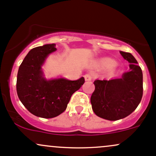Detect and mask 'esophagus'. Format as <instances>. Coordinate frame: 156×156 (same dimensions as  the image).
<instances>
[{"mask_svg": "<svg viewBox=\"0 0 156 156\" xmlns=\"http://www.w3.org/2000/svg\"><path fill=\"white\" fill-rule=\"evenodd\" d=\"M84 78L87 81H91L92 78V73H87L84 75Z\"/></svg>", "mask_w": 156, "mask_h": 156, "instance_id": "34e87169", "label": "esophagus"}]
</instances>
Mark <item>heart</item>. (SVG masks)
<instances>
[{
    "label": "heart",
    "mask_w": 156,
    "mask_h": 156,
    "mask_svg": "<svg viewBox=\"0 0 156 156\" xmlns=\"http://www.w3.org/2000/svg\"><path fill=\"white\" fill-rule=\"evenodd\" d=\"M103 64L104 66H107V67H112V66H113L115 65V62L112 61V60L107 59V60H105V61H103Z\"/></svg>",
    "instance_id": "obj_1"
}]
</instances>
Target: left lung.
Listing matches in <instances>:
<instances>
[{
  "label": "left lung",
  "instance_id": "8db88e82",
  "mask_svg": "<svg viewBox=\"0 0 156 156\" xmlns=\"http://www.w3.org/2000/svg\"><path fill=\"white\" fill-rule=\"evenodd\" d=\"M129 63L130 70L121 78L96 80L95 90L90 98L93 112L98 117L116 121L126 117L137 108L143 95L142 70L133 55L120 51Z\"/></svg>",
  "mask_w": 156,
  "mask_h": 156
}]
</instances>
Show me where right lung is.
<instances>
[{
    "mask_svg": "<svg viewBox=\"0 0 156 156\" xmlns=\"http://www.w3.org/2000/svg\"><path fill=\"white\" fill-rule=\"evenodd\" d=\"M55 44L33 48L20 65L16 90L21 103L37 117L52 119L64 112L70 98L85 82L64 78L47 81L43 77L41 65L48 55L56 50Z\"/></svg>",
    "mask_w": 156,
    "mask_h": 156,
    "instance_id": "right-lung-1",
    "label": "right lung"
}]
</instances>
